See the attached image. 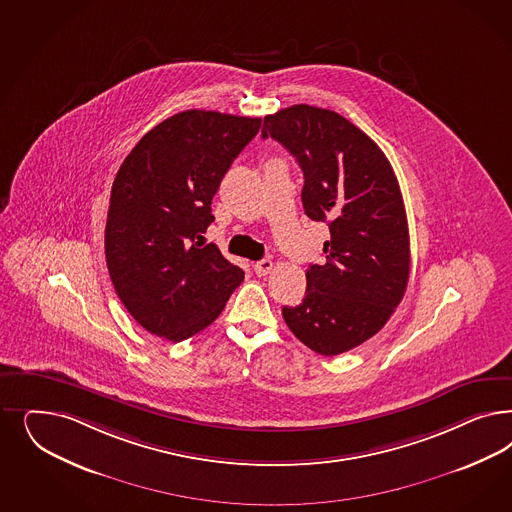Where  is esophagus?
Masks as SVG:
<instances>
[{"instance_id": "34e87169", "label": "esophagus", "mask_w": 512, "mask_h": 512, "mask_svg": "<svg viewBox=\"0 0 512 512\" xmlns=\"http://www.w3.org/2000/svg\"><path fill=\"white\" fill-rule=\"evenodd\" d=\"M271 269H273V262H271L269 258H265V260H260V262L254 264V271H256L258 277H264Z\"/></svg>"}]
</instances>
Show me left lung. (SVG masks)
Instances as JSON below:
<instances>
[{
    "label": "left lung",
    "mask_w": 512,
    "mask_h": 512,
    "mask_svg": "<svg viewBox=\"0 0 512 512\" xmlns=\"http://www.w3.org/2000/svg\"><path fill=\"white\" fill-rule=\"evenodd\" d=\"M262 137L296 158L305 215L330 226L326 260L309 265L305 297L282 307L284 322L314 352L343 354L382 330L407 290L409 226L396 173L369 135L330 109L267 115Z\"/></svg>",
    "instance_id": "obj_1"
}]
</instances>
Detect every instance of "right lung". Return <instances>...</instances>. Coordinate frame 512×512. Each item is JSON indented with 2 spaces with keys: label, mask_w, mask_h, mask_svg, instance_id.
<instances>
[{
  "label": "right lung",
  "mask_w": 512,
  "mask_h": 512,
  "mask_svg": "<svg viewBox=\"0 0 512 512\" xmlns=\"http://www.w3.org/2000/svg\"><path fill=\"white\" fill-rule=\"evenodd\" d=\"M262 118L190 109L145 133L111 188L105 258L116 296L152 335L179 343L213 324L241 267L216 245L211 201Z\"/></svg>",
  "instance_id": "right-lung-1"
}]
</instances>
